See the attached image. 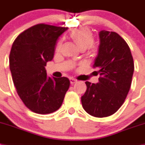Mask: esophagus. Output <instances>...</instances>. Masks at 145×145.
Masks as SVG:
<instances>
[{
	"mask_svg": "<svg viewBox=\"0 0 145 145\" xmlns=\"http://www.w3.org/2000/svg\"><path fill=\"white\" fill-rule=\"evenodd\" d=\"M69 80H70V82H71V84H74V83L76 82V81H77V80H75V79H74V78H70V79H69Z\"/></svg>",
	"mask_w": 145,
	"mask_h": 145,
	"instance_id": "obj_1",
	"label": "esophagus"
}]
</instances>
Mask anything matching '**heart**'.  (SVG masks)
<instances>
[{
	"label": "heart",
	"mask_w": 145,
	"mask_h": 145,
	"mask_svg": "<svg viewBox=\"0 0 145 145\" xmlns=\"http://www.w3.org/2000/svg\"><path fill=\"white\" fill-rule=\"evenodd\" d=\"M70 38L76 44V46L83 50L88 49L89 50H94L93 45V34L90 29L87 27L75 29L70 33ZM61 47V43L59 42L57 46V50H60Z\"/></svg>",
	"instance_id": "b5f03b06"
}]
</instances>
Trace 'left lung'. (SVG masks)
<instances>
[{
    "label": "left lung",
    "instance_id": "left-lung-1",
    "mask_svg": "<svg viewBox=\"0 0 145 145\" xmlns=\"http://www.w3.org/2000/svg\"><path fill=\"white\" fill-rule=\"evenodd\" d=\"M94 67L101 72L99 82H85L82 107L96 118L110 116L123 104L131 85L134 71L133 57L125 41L117 33L101 31Z\"/></svg>",
    "mask_w": 145,
    "mask_h": 145
}]
</instances>
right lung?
<instances>
[{
    "mask_svg": "<svg viewBox=\"0 0 145 145\" xmlns=\"http://www.w3.org/2000/svg\"><path fill=\"white\" fill-rule=\"evenodd\" d=\"M68 27L39 24L19 35L9 55L14 85L25 105L45 114L60 107L70 81L67 77L47 76L45 66L53 59L58 38Z\"/></svg>",
    "mask_w": 145,
    "mask_h": 145,
    "instance_id": "add662e5",
    "label": "right lung"
}]
</instances>
